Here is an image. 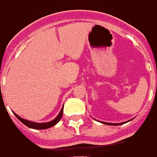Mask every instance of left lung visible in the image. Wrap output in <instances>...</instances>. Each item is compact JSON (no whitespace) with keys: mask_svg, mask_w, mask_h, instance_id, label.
Here are the masks:
<instances>
[{"mask_svg":"<svg viewBox=\"0 0 157 157\" xmlns=\"http://www.w3.org/2000/svg\"><path fill=\"white\" fill-rule=\"evenodd\" d=\"M103 124H109V125H118V124H124V123H119V124H112V123H107V122H102Z\"/></svg>","mask_w":157,"mask_h":157,"instance_id":"obj_1","label":"left lung"}]
</instances>
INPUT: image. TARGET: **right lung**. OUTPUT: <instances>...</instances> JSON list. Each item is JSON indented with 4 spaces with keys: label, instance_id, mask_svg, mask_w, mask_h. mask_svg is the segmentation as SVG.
Returning <instances> with one entry per match:
<instances>
[{
    "label": "right lung",
    "instance_id": "1",
    "mask_svg": "<svg viewBox=\"0 0 157 157\" xmlns=\"http://www.w3.org/2000/svg\"><path fill=\"white\" fill-rule=\"evenodd\" d=\"M63 108L61 109V111H60V112L59 113V115L57 116L56 118L54 120H53V121H51L50 122H45V123H36V122L29 121L23 119V118H21L20 117H18V115L15 114V113L13 112V114L15 115V117H17L23 124H24L26 126L29 127V128H32V129H45L54 126V125H55V124L60 121V119L62 118V116H63Z\"/></svg>",
    "mask_w": 157,
    "mask_h": 157
}]
</instances>
